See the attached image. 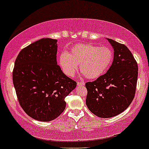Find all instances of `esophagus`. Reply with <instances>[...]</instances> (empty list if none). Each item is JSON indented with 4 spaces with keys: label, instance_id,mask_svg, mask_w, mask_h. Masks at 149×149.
Segmentation results:
<instances>
[{
    "label": "esophagus",
    "instance_id": "1",
    "mask_svg": "<svg viewBox=\"0 0 149 149\" xmlns=\"http://www.w3.org/2000/svg\"><path fill=\"white\" fill-rule=\"evenodd\" d=\"M84 82L83 81H77V86H84Z\"/></svg>",
    "mask_w": 149,
    "mask_h": 149
}]
</instances>
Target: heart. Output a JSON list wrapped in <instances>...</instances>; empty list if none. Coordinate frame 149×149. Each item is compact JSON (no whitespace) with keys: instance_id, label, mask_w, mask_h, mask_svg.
Returning a JSON list of instances; mask_svg holds the SVG:
<instances>
[{"instance_id":"1","label":"heart","mask_w":149,"mask_h":149,"mask_svg":"<svg viewBox=\"0 0 149 149\" xmlns=\"http://www.w3.org/2000/svg\"><path fill=\"white\" fill-rule=\"evenodd\" d=\"M113 57L112 50L108 47L79 44L68 52H62L59 57V62L68 76H74L79 65L81 73L92 79H97L107 72Z\"/></svg>"}]
</instances>
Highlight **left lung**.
Segmentation results:
<instances>
[{
  "mask_svg": "<svg viewBox=\"0 0 149 149\" xmlns=\"http://www.w3.org/2000/svg\"><path fill=\"white\" fill-rule=\"evenodd\" d=\"M113 48V60L104 74L85 84L86 104L101 118H111L122 113L134 100L138 78V65L124 45L107 38Z\"/></svg>",
  "mask_w": 149,
  "mask_h": 149,
  "instance_id": "1",
  "label": "left lung"
}]
</instances>
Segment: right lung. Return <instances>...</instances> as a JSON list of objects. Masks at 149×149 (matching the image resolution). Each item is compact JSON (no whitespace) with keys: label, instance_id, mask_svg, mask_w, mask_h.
Here are the masks:
<instances>
[{"label":"right lung","instance_id":"obj_1","mask_svg":"<svg viewBox=\"0 0 149 149\" xmlns=\"http://www.w3.org/2000/svg\"><path fill=\"white\" fill-rule=\"evenodd\" d=\"M57 41L42 38L23 48L13 71L20 107L28 116L40 121L58 117L66 107L65 98L77 86L57 65Z\"/></svg>","mask_w":149,"mask_h":149}]
</instances>
